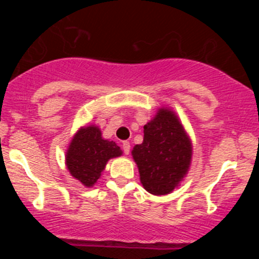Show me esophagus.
<instances>
[{
    "label": "esophagus",
    "instance_id": "34e87169",
    "mask_svg": "<svg viewBox=\"0 0 259 259\" xmlns=\"http://www.w3.org/2000/svg\"><path fill=\"white\" fill-rule=\"evenodd\" d=\"M122 150H124V153L129 154L130 153V143L129 142H122Z\"/></svg>",
    "mask_w": 259,
    "mask_h": 259
}]
</instances>
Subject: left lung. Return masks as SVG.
<instances>
[{
	"label": "left lung",
	"mask_w": 259,
	"mask_h": 259,
	"mask_svg": "<svg viewBox=\"0 0 259 259\" xmlns=\"http://www.w3.org/2000/svg\"><path fill=\"white\" fill-rule=\"evenodd\" d=\"M140 183L153 195L170 194L190 169L193 145L176 111L160 106L144 125V140L133 148Z\"/></svg>",
	"instance_id": "obj_1"
}]
</instances>
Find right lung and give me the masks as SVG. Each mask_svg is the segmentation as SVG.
<instances>
[{
	"label": "right lung",
	"instance_id": "obj_1",
	"mask_svg": "<svg viewBox=\"0 0 259 259\" xmlns=\"http://www.w3.org/2000/svg\"><path fill=\"white\" fill-rule=\"evenodd\" d=\"M122 155L120 146L113 140L104 139L100 127L86 125L79 127L69 143L65 164L71 177L86 188L98 183L110 159Z\"/></svg>",
	"mask_w": 259,
	"mask_h": 259
}]
</instances>
